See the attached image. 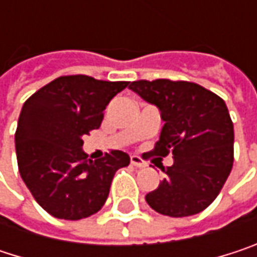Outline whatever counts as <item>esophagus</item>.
Masks as SVG:
<instances>
[{"label":"esophagus","instance_id":"34e87169","mask_svg":"<svg viewBox=\"0 0 257 257\" xmlns=\"http://www.w3.org/2000/svg\"><path fill=\"white\" fill-rule=\"evenodd\" d=\"M131 165L137 167V168H144L146 167V162L140 158V156H131Z\"/></svg>","mask_w":257,"mask_h":257}]
</instances>
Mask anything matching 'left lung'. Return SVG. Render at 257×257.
Masks as SVG:
<instances>
[{"label": "left lung", "instance_id": "obj_1", "mask_svg": "<svg viewBox=\"0 0 257 257\" xmlns=\"http://www.w3.org/2000/svg\"><path fill=\"white\" fill-rule=\"evenodd\" d=\"M129 89L155 104L165 122L152 153L174 158L171 167H161L167 177L146 195L147 204L170 217L201 213L220 193L233 164V125L225 101L183 80H138Z\"/></svg>", "mask_w": 257, "mask_h": 257}]
</instances>
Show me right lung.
<instances>
[{"instance_id":"add662e5","label":"right lung","mask_w":257,"mask_h":257,"mask_svg":"<svg viewBox=\"0 0 257 257\" xmlns=\"http://www.w3.org/2000/svg\"><path fill=\"white\" fill-rule=\"evenodd\" d=\"M129 81L62 76L25 101L15 135L21 177L34 199L53 217L80 220L98 213L111 180L128 167L125 152L89 159L83 138L98 129L108 102Z\"/></svg>"}]
</instances>
